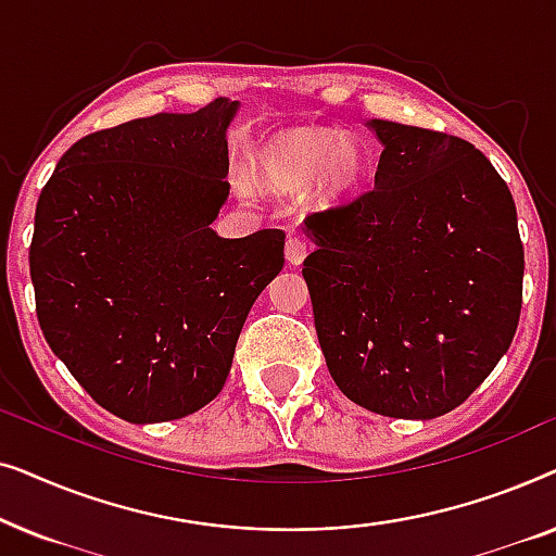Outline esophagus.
Wrapping results in <instances>:
<instances>
[{
	"instance_id": "1",
	"label": "esophagus",
	"mask_w": 556,
	"mask_h": 556,
	"mask_svg": "<svg viewBox=\"0 0 556 556\" xmlns=\"http://www.w3.org/2000/svg\"><path fill=\"white\" fill-rule=\"evenodd\" d=\"M308 253V245L306 240L301 238V235H291V238L286 240V261L288 265H301L303 257Z\"/></svg>"
}]
</instances>
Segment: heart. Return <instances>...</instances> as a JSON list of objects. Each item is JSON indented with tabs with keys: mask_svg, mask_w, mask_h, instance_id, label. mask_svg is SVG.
I'll return each instance as SVG.
<instances>
[{
	"mask_svg": "<svg viewBox=\"0 0 556 556\" xmlns=\"http://www.w3.org/2000/svg\"><path fill=\"white\" fill-rule=\"evenodd\" d=\"M248 174L263 192L293 197L308 187L316 207H331L362 187L367 151L356 136H344L339 128H283L250 147ZM240 192L250 194V187L240 185Z\"/></svg>",
	"mask_w": 556,
	"mask_h": 556,
	"instance_id": "obj_1",
	"label": "heart"
}]
</instances>
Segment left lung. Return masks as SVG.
<instances>
[{
    "label": "left lung",
    "instance_id": "obj_1",
    "mask_svg": "<svg viewBox=\"0 0 556 556\" xmlns=\"http://www.w3.org/2000/svg\"><path fill=\"white\" fill-rule=\"evenodd\" d=\"M375 189L314 212L303 261L318 344L349 400L384 417L451 413L508 352L523 245L506 181L473 143L371 118Z\"/></svg>",
    "mask_w": 556,
    "mask_h": 556
}]
</instances>
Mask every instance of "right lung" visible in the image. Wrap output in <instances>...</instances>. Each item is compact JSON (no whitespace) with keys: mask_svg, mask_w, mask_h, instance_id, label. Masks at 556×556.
I'll list each match as a JSON object with an SVG mask.
<instances>
[{"mask_svg":"<svg viewBox=\"0 0 556 556\" xmlns=\"http://www.w3.org/2000/svg\"><path fill=\"white\" fill-rule=\"evenodd\" d=\"M240 101L156 113L73 143L35 210L40 329L121 420H179L225 387L242 324L283 268L286 235L219 238Z\"/></svg>","mask_w":556,"mask_h":556,"instance_id":"right-lung-1","label":"right lung"}]
</instances>
